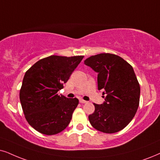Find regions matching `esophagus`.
Returning <instances> with one entry per match:
<instances>
[{
  "instance_id": "obj_1",
  "label": "esophagus",
  "mask_w": 160,
  "mask_h": 160,
  "mask_svg": "<svg viewBox=\"0 0 160 160\" xmlns=\"http://www.w3.org/2000/svg\"><path fill=\"white\" fill-rule=\"evenodd\" d=\"M80 103H87V101H86V100H80Z\"/></svg>"
}]
</instances>
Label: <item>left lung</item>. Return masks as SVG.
Returning a JSON list of instances; mask_svg holds the SVG:
<instances>
[{"instance_id":"left-lung-1","label":"left lung","mask_w":160,"mask_h":160,"mask_svg":"<svg viewBox=\"0 0 160 160\" xmlns=\"http://www.w3.org/2000/svg\"><path fill=\"white\" fill-rule=\"evenodd\" d=\"M84 63L98 74V90L106 95L102 104L94 103L91 125L101 132H118L132 120L139 106L140 87L134 71L122 58L109 53L90 57Z\"/></svg>"}]
</instances>
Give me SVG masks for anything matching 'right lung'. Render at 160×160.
Instances as JSON below:
<instances>
[{
  "label": "right lung",
  "instance_id": "obj_1",
  "mask_svg": "<svg viewBox=\"0 0 160 160\" xmlns=\"http://www.w3.org/2000/svg\"><path fill=\"white\" fill-rule=\"evenodd\" d=\"M83 56L51 55L38 60L24 75L20 101L32 128L46 135L58 134L69 124L78 99L58 95Z\"/></svg>",
  "mask_w": 160,
  "mask_h": 160
}]
</instances>
